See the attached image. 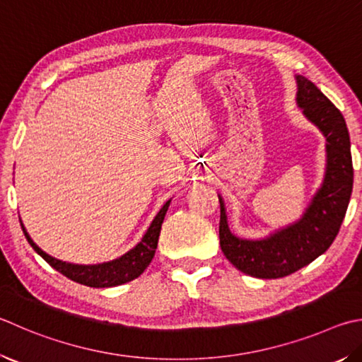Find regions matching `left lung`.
<instances>
[{
  "mask_svg": "<svg viewBox=\"0 0 362 362\" xmlns=\"http://www.w3.org/2000/svg\"><path fill=\"white\" fill-rule=\"evenodd\" d=\"M296 103L326 139V169L317 193L299 220L261 239L235 235L228 225L226 206L220 199V247L240 272L256 279H280L323 255L336 239L353 192L350 134L344 115L317 85L296 76Z\"/></svg>",
  "mask_w": 362,
  "mask_h": 362,
  "instance_id": "obj_1",
  "label": "left lung"
}]
</instances>
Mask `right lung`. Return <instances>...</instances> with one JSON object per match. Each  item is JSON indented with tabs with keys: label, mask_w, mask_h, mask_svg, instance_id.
Masks as SVG:
<instances>
[{
	"label": "right lung",
	"mask_w": 362,
	"mask_h": 362,
	"mask_svg": "<svg viewBox=\"0 0 362 362\" xmlns=\"http://www.w3.org/2000/svg\"><path fill=\"white\" fill-rule=\"evenodd\" d=\"M170 199L163 204L160 212L156 214L153 221L150 223L146 234L142 235L139 244L133 247L120 258H115L112 261L100 262V264H72V262H66L62 259H57L54 256H50L39 248L30 234L26 233L23 223L21 221L23 234L26 240L30 242V245L35 248V252L42 256V258L49 262V264L57 269L58 272L66 275L68 279L77 281L81 285H87L91 288H110L117 285L128 284V281L134 280L146 271L150 262H152L156 247H158V238L161 231V225L169 209Z\"/></svg>",
	"instance_id": "1"
}]
</instances>
